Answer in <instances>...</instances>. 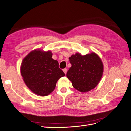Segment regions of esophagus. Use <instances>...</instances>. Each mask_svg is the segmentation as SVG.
<instances>
[{
  "mask_svg": "<svg viewBox=\"0 0 131 131\" xmlns=\"http://www.w3.org/2000/svg\"><path fill=\"white\" fill-rule=\"evenodd\" d=\"M63 71L64 72V73L65 74H66L67 73V69L66 68H64V69H63Z\"/></svg>",
  "mask_w": 131,
  "mask_h": 131,
  "instance_id": "obj_1",
  "label": "esophagus"
}]
</instances>
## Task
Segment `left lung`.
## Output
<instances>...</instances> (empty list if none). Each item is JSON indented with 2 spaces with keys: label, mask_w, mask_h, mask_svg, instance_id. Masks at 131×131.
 I'll use <instances>...</instances> for the list:
<instances>
[{
  "label": "left lung",
  "mask_w": 131,
  "mask_h": 131,
  "mask_svg": "<svg viewBox=\"0 0 131 131\" xmlns=\"http://www.w3.org/2000/svg\"><path fill=\"white\" fill-rule=\"evenodd\" d=\"M69 59L72 66L66 76L74 88L85 93L97 86L103 73V64L99 56L94 52L85 55L77 52Z\"/></svg>",
  "instance_id": "obj_1"
}]
</instances>
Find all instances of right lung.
Instances as JSON below:
<instances>
[{
	"label": "right lung",
	"instance_id": "1",
	"mask_svg": "<svg viewBox=\"0 0 131 131\" xmlns=\"http://www.w3.org/2000/svg\"><path fill=\"white\" fill-rule=\"evenodd\" d=\"M51 51L35 49L23 59L20 72L25 85L36 95L46 96L55 89L58 80L65 76Z\"/></svg>",
	"mask_w": 131,
	"mask_h": 131
}]
</instances>
